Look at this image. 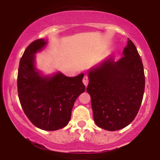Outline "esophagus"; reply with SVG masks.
<instances>
[{
    "label": "esophagus",
    "mask_w": 160,
    "mask_h": 160,
    "mask_svg": "<svg viewBox=\"0 0 160 160\" xmlns=\"http://www.w3.org/2000/svg\"><path fill=\"white\" fill-rule=\"evenodd\" d=\"M88 82H89V80H88V77H87V76H84V77H83V84L85 85V86H88Z\"/></svg>",
    "instance_id": "obj_1"
}]
</instances>
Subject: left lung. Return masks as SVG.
<instances>
[{"label": "left lung", "mask_w": 160, "mask_h": 160, "mask_svg": "<svg viewBox=\"0 0 160 160\" xmlns=\"http://www.w3.org/2000/svg\"><path fill=\"white\" fill-rule=\"evenodd\" d=\"M123 57L112 58L89 72L87 91L90 95L93 120L108 131L125 128L135 119L145 90L143 64L131 40Z\"/></svg>", "instance_id": "obj_1"}]
</instances>
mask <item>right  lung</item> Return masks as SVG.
<instances>
[{"label":"right lung","instance_id":"1","mask_svg":"<svg viewBox=\"0 0 160 160\" xmlns=\"http://www.w3.org/2000/svg\"><path fill=\"white\" fill-rule=\"evenodd\" d=\"M42 38L32 42L20 59L18 93L24 112L37 128L55 131L69 123L76 99L85 91L83 73L67 77L61 72L41 77L34 65V54L46 46Z\"/></svg>","mask_w":160,"mask_h":160}]
</instances>
